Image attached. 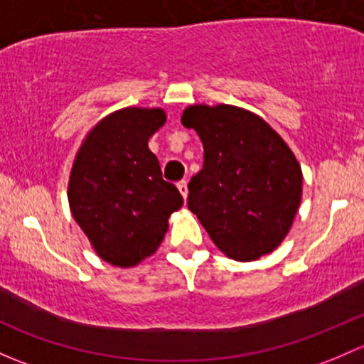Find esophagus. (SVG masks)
Returning a JSON list of instances; mask_svg holds the SVG:
<instances>
[{
	"mask_svg": "<svg viewBox=\"0 0 364 364\" xmlns=\"http://www.w3.org/2000/svg\"><path fill=\"white\" fill-rule=\"evenodd\" d=\"M177 187H178V191H181V194L183 196V200H187V194H189V189H187V182H186V181L178 182Z\"/></svg>",
	"mask_w": 364,
	"mask_h": 364,
	"instance_id": "esophagus-1",
	"label": "esophagus"
}]
</instances>
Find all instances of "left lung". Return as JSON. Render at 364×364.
Segmentation results:
<instances>
[{"label": "left lung", "instance_id": "8db88e82", "mask_svg": "<svg viewBox=\"0 0 364 364\" xmlns=\"http://www.w3.org/2000/svg\"><path fill=\"white\" fill-rule=\"evenodd\" d=\"M182 124L203 144L187 207L224 256L249 263L287 237L301 203L294 152L263 117L233 105H191Z\"/></svg>", "mask_w": 364, "mask_h": 364}]
</instances>
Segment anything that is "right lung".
I'll return each mask as SVG.
<instances>
[{
    "label": "right lung",
    "instance_id": "obj_1",
    "mask_svg": "<svg viewBox=\"0 0 364 364\" xmlns=\"http://www.w3.org/2000/svg\"><path fill=\"white\" fill-rule=\"evenodd\" d=\"M164 122L163 108H121L96 122L75 154L71 215L108 264L133 268L152 256L170 215L183 205L149 149V138Z\"/></svg>",
    "mask_w": 364,
    "mask_h": 364
}]
</instances>
